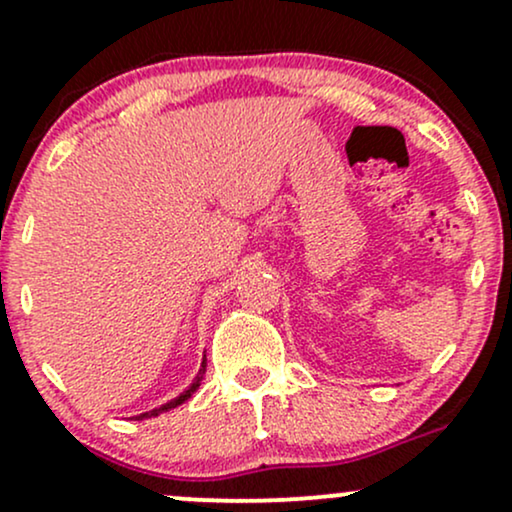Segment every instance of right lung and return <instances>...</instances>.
<instances>
[{"instance_id": "1", "label": "right lung", "mask_w": 512, "mask_h": 512, "mask_svg": "<svg viewBox=\"0 0 512 512\" xmlns=\"http://www.w3.org/2000/svg\"><path fill=\"white\" fill-rule=\"evenodd\" d=\"M204 370H207V354H204V358H202V366H199V373L195 375V380H192L190 387H187L185 392H180L178 397H175V399H170V402H166V404H161V407H156V409H151V411H144V414H139L137 419H156L158 414H166V411L175 409V407H180L182 402H187V399H190L192 395H195V392H197V387L202 385Z\"/></svg>"}]
</instances>
